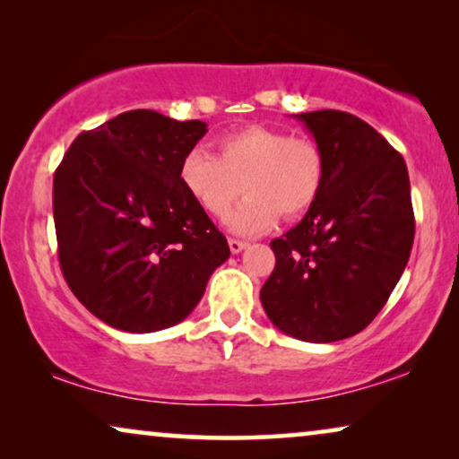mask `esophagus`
<instances>
[{"label":"esophagus","instance_id":"1","mask_svg":"<svg viewBox=\"0 0 459 459\" xmlns=\"http://www.w3.org/2000/svg\"><path fill=\"white\" fill-rule=\"evenodd\" d=\"M247 247H248V244L244 242V240H236V238H230V250H231V253H234V255L242 253V250L247 248Z\"/></svg>","mask_w":459,"mask_h":459}]
</instances>
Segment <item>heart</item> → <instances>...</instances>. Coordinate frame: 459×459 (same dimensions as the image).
<instances>
[{
    "label": "heart",
    "mask_w": 459,
    "mask_h": 459,
    "mask_svg": "<svg viewBox=\"0 0 459 459\" xmlns=\"http://www.w3.org/2000/svg\"><path fill=\"white\" fill-rule=\"evenodd\" d=\"M219 154L192 148L179 165V181L206 215L225 219L247 190L248 196L230 217L231 231L263 234L284 219L313 209L325 186V156L309 137L261 127L234 129L219 137Z\"/></svg>",
    "instance_id": "b5f03b06"
}]
</instances>
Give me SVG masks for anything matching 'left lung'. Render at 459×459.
<instances>
[{
  "mask_svg": "<svg viewBox=\"0 0 459 459\" xmlns=\"http://www.w3.org/2000/svg\"><path fill=\"white\" fill-rule=\"evenodd\" d=\"M325 156L313 209L272 240L261 303L275 328L307 342L361 332L386 305L410 259L416 219L403 156L359 117L297 115Z\"/></svg>",
  "mask_w": 459,
  "mask_h": 459,
  "instance_id": "left-lung-1",
  "label": "left lung"
}]
</instances>
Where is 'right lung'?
I'll return each instance as SVG.
<instances>
[{"instance_id": "add662e5", "label": "right lung", "mask_w": 459, "mask_h": 459, "mask_svg": "<svg viewBox=\"0 0 459 459\" xmlns=\"http://www.w3.org/2000/svg\"><path fill=\"white\" fill-rule=\"evenodd\" d=\"M203 121L129 110L66 150L54 173L58 259L68 288L125 332L179 324L230 256L225 236L179 181Z\"/></svg>"}]
</instances>
